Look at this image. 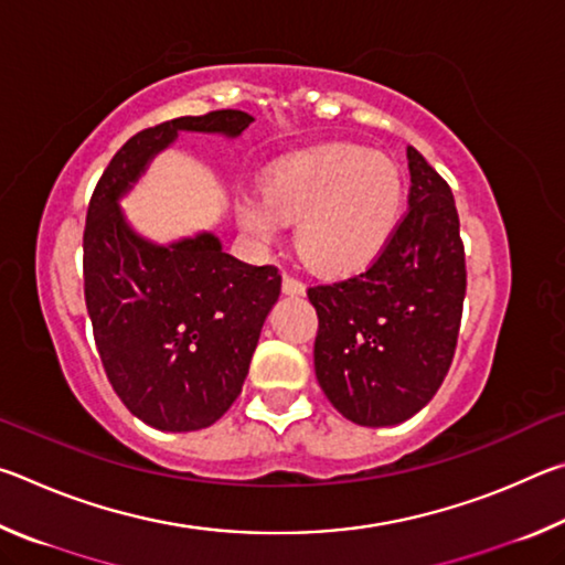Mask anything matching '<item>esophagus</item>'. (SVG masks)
I'll list each match as a JSON object with an SVG mask.
<instances>
[{
	"label": "esophagus",
	"instance_id": "34e87169",
	"mask_svg": "<svg viewBox=\"0 0 565 565\" xmlns=\"http://www.w3.org/2000/svg\"><path fill=\"white\" fill-rule=\"evenodd\" d=\"M281 289H284V294H289V296H301V294L306 291V286H303V281H301V279H296V276H291V274H284Z\"/></svg>",
	"mask_w": 565,
	"mask_h": 565
}]
</instances>
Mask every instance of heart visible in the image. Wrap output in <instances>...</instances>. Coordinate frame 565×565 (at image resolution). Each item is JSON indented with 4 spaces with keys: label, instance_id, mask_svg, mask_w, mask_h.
<instances>
[{
    "label": "heart",
    "instance_id": "b5f03b06",
    "mask_svg": "<svg viewBox=\"0 0 565 565\" xmlns=\"http://www.w3.org/2000/svg\"><path fill=\"white\" fill-rule=\"evenodd\" d=\"M404 204L394 161L351 145L299 151L271 167L266 196L238 206V222L271 238L281 222L299 223L301 256L323 274H349L388 244Z\"/></svg>",
    "mask_w": 565,
    "mask_h": 565
}]
</instances>
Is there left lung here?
<instances>
[{"mask_svg": "<svg viewBox=\"0 0 565 565\" xmlns=\"http://www.w3.org/2000/svg\"><path fill=\"white\" fill-rule=\"evenodd\" d=\"M408 169V212L376 259L309 289L319 386L359 426L418 414L444 384L461 329L466 254L451 186L414 147Z\"/></svg>", "mask_w": 565, "mask_h": 565, "instance_id": "obj_1", "label": "left lung"}]
</instances>
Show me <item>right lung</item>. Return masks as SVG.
<instances>
[{"instance_id": "obj_1", "label": "right lung", "mask_w": 565, "mask_h": 565, "mask_svg": "<svg viewBox=\"0 0 565 565\" xmlns=\"http://www.w3.org/2000/svg\"><path fill=\"white\" fill-rule=\"evenodd\" d=\"M252 121L246 111L218 109L141 129L111 157L89 199L84 301L102 366L121 404L161 431L212 426L242 394L281 274L234 259L214 234L171 246L145 242L117 202L179 131L238 137Z\"/></svg>"}]
</instances>
